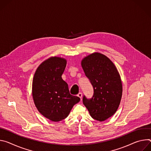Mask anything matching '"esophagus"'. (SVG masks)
Instances as JSON below:
<instances>
[{
    "mask_svg": "<svg viewBox=\"0 0 151 151\" xmlns=\"http://www.w3.org/2000/svg\"><path fill=\"white\" fill-rule=\"evenodd\" d=\"M77 96L81 99V97H82V93H81V92H79V93L77 94Z\"/></svg>",
    "mask_w": 151,
    "mask_h": 151,
    "instance_id": "1",
    "label": "esophagus"
}]
</instances>
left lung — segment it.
Returning a JSON list of instances; mask_svg holds the SVG:
<instances>
[{"label": "left lung", "instance_id": "obj_1", "mask_svg": "<svg viewBox=\"0 0 151 151\" xmlns=\"http://www.w3.org/2000/svg\"><path fill=\"white\" fill-rule=\"evenodd\" d=\"M81 64L93 88L91 99L83 96V104L93 119L104 121L116 113L121 103L122 85L119 72L109 58L99 53L83 58Z\"/></svg>", "mask_w": 151, "mask_h": 151}]
</instances>
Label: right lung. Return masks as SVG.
Masks as SVG:
<instances>
[{
    "mask_svg": "<svg viewBox=\"0 0 151 151\" xmlns=\"http://www.w3.org/2000/svg\"><path fill=\"white\" fill-rule=\"evenodd\" d=\"M66 65L64 58H50L40 65L33 78L35 105L41 114L53 122L66 118L80 100L70 94L68 84L62 78Z\"/></svg>",
    "mask_w": 151,
    "mask_h": 151,
    "instance_id": "obj_1",
    "label": "right lung"
}]
</instances>
